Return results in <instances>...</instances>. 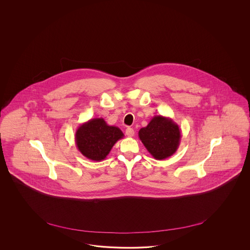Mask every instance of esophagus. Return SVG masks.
<instances>
[{"instance_id": "esophagus-1", "label": "esophagus", "mask_w": 250, "mask_h": 250, "mask_svg": "<svg viewBox=\"0 0 250 250\" xmlns=\"http://www.w3.org/2000/svg\"><path fill=\"white\" fill-rule=\"evenodd\" d=\"M125 134L129 137H132V136H134V135H135V131H134L133 128L127 127V128L125 129Z\"/></svg>"}]
</instances>
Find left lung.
Returning a JSON list of instances; mask_svg holds the SVG:
<instances>
[{
	"label": "left lung",
	"instance_id": "8db88e82",
	"mask_svg": "<svg viewBox=\"0 0 250 250\" xmlns=\"http://www.w3.org/2000/svg\"><path fill=\"white\" fill-rule=\"evenodd\" d=\"M138 136L147 151L158 160L167 159L177 151L181 143V130L171 118L156 115L140 129Z\"/></svg>",
	"mask_w": 250,
	"mask_h": 250
}]
</instances>
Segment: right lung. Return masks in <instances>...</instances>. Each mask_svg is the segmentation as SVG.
Instances as JSON below:
<instances>
[{
    "label": "right lung",
    "instance_id": "right-lung-1",
    "mask_svg": "<svg viewBox=\"0 0 250 250\" xmlns=\"http://www.w3.org/2000/svg\"><path fill=\"white\" fill-rule=\"evenodd\" d=\"M123 137L124 134L117 126L107 125L104 118H93L78 127L75 142L79 151L85 158L101 161Z\"/></svg>",
    "mask_w": 250,
    "mask_h": 250
}]
</instances>
